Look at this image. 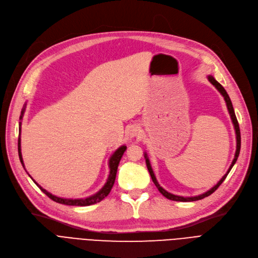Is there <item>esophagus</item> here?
<instances>
[{
	"label": "esophagus",
	"instance_id": "obj_1",
	"mask_svg": "<svg viewBox=\"0 0 258 258\" xmlns=\"http://www.w3.org/2000/svg\"><path fill=\"white\" fill-rule=\"evenodd\" d=\"M129 133H130V136H131V137H136V136H138V133H139L138 127H136V126H131V128L129 129Z\"/></svg>",
	"mask_w": 258,
	"mask_h": 258
}]
</instances>
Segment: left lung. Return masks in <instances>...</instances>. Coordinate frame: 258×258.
I'll return each instance as SVG.
<instances>
[{
    "mask_svg": "<svg viewBox=\"0 0 258 258\" xmlns=\"http://www.w3.org/2000/svg\"><path fill=\"white\" fill-rule=\"evenodd\" d=\"M208 80H209V82H210V83L214 86V87L220 92V94H222V95L224 96L225 102H226V104H227L228 111H229V114H230V116H231V119H232V122H233V126H234V129H235V134H236V151H235V156H234V159H233V161H232V164H231L230 168L228 169L227 173L222 177V179H220L213 188H211L210 190H208L207 192H205V193H203V194H201V195H198V196H191V198H183V196H178V195H174V194H172V193H169V192L166 191L164 188H162L161 186H159V183L157 182L156 177H155V175H154V173H153V170H152V168H151L149 158H148V156H147V153H145L146 165H147V168H148V170H149V173H150V175H151V178H152V180H153V182H154V185L156 186V188L158 189V191L161 192V193L165 196L166 199L171 200V201H175V202H195V201L203 200V199L207 198V196L211 195L220 185H222L223 181L226 179L227 175L229 174V172L231 171L232 167L234 166V164L236 163L237 157H238V155H239V151H240V130H239V125H238V121H237V118H236V115H235V112H234V109H233V106H232V102H231V100H230V97H229L227 91L225 90V88H224L223 86L220 85L212 76H208Z\"/></svg>",
    "mask_w": 258,
    "mask_h": 258,
    "instance_id": "obj_1",
    "label": "left lung"
}]
</instances>
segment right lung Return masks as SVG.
<instances>
[{
    "label": "right lung",
    "instance_id": "right-lung-1",
    "mask_svg": "<svg viewBox=\"0 0 258 258\" xmlns=\"http://www.w3.org/2000/svg\"><path fill=\"white\" fill-rule=\"evenodd\" d=\"M25 107L26 105L24 106V108L22 109V112H21V116H20V119L23 118V115H24V111H25ZM21 124L22 122L20 121V127H19V131H20V136H21ZM127 147L124 145V146H120L119 148L111 155V157H110L109 159V169H110V173H109V176H108V179L106 181V183L104 185V187L93 195L89 196V198H86V199H62V198H57V196L55 195H52L50 192L46 191L44 188H42L38 182H36L35 180L34 183L36 186H38L42 192H44L49 199H51L52 201H54L55 203H58V204H63V205H68V206H90V205H94L96 203H100L101 201H103L106 196L110 193V191H111L113 185H114V181H115V177H116V172H117V167H118V164H119V161L120 158L122 156V154H124V152L126 151ZM18 150H19V157H20V161H21V164L22 166L24 167V169H25V166H24V162H23V157H22V152H21V137H19V141H18ZM26 171V169H25ZM27 172V171H26ZM29 175V174H28ZM30 176V175H29ZM31 177V176H30ZM32 178V177H31Z\"/></svg>",
    "mask_w": 258,
    "mask_h": 258
}]
</instances>
